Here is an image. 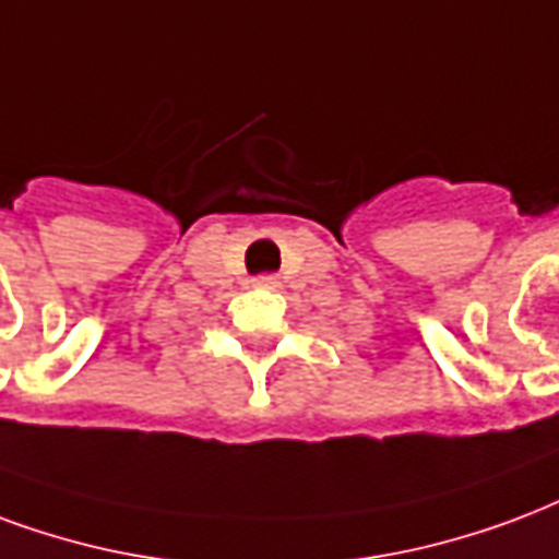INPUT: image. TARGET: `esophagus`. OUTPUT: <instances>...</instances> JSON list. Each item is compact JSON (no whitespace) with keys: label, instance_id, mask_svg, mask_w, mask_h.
Returning a JSON list of instances; mask_svg holds the SVG:
<instances>
[{"label":"esophagus","instance_id":"obj_1","mask_svg":"<svg viewBox=\"0 0 559 559\" xmlns=\"http://www.w3.org/2000/svg\"><path fill=\"white\" fill-rule=\"evenodd\" d=\"M258 284H266V287H275V284H278V281H275V275H258Z\"/></svg>","mask_w":559,"mask_h":559}]
</instances>
